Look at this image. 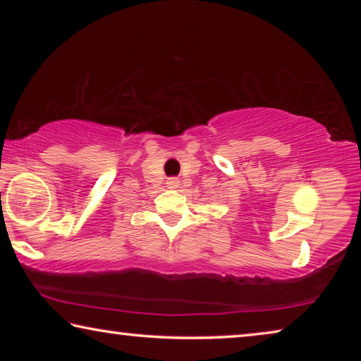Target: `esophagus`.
I'll return each instance as SVG.
<instances>
[{
  "mask_svg": "<svg viewBox=\"0 0 361 361\" xmlns=\"http://www.w3.org/2000/svg\"><path fill=\"white\" fill-rule=\"evenodd\" d=\"M167 185H169V188L175 189V188H178V186H180V180H178V178H169Z\"/></svg>",
  "mask_w": 361,
  "mask_h": 361,
  "instance_id": "esophagus-1",
  "label": "esophagus"
}]
</instances>
